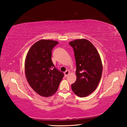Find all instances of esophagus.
I'll return each mask as SVG.
<instances>
[{
    "mask_svg": "<svg viewBox=\"0 0 127 127\" xmlns=\"http://www.w3.org/2000/svg\"><path fill=\"white\" fill-rule=\"evenodd\" d=\"M69 73V71H68V70H67V71L64 73V77H67V75H68V74Z\"/></svg>",
    "mask_w": 127,
    "mask_h": 127,
    "instance_id": "1",
    "label": "esophagus"
}]
</instances>
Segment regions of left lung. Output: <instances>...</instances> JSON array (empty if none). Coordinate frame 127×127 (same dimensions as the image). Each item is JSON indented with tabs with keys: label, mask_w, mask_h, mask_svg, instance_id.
Masks as SVG:
<instances>
[{
	"label": "left lung",
	"mask_w": 127,
	"mask_h": 127,
	"mask_svg": "<svg viewBox=\"0 0 127 127\" xmlns=\"http://www.w3.org/2000/svg\"><path fill=\"white\" fill-rule=\"evenodd\" d=\"M74 50L76 63L75 82L72 90L80 97H85L96 89L102 74V64L97 50L89 41L78 39L69 42Z\"/></svg>",
	"instance_id": "left-lung-1"
}]
</instances>
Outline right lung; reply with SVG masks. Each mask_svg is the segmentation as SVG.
<instances>
[{"mask_svg": "<svg viewBox=\"0 0 127 127\" xmlns=\"http://www.w3.org/2000/svg\"><path fill=\"white\" fill-rule=\"evenodd\" d=\"M59 42L49 40L36 42L28 51L25 72L30 86L39 95L49 97L57 91L64 74L55 68L52 51Z\"/></svg>", "mask_w": 127, "mask_h": 127, "instance_id": "add662e5", "label": "right lung"}]
</instances>
